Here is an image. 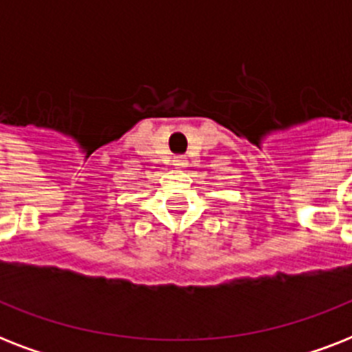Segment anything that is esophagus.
<instances>
[{
	"instance_id": "34e87169",
	"label": "esophagus",
	"mask_w": 352,
	"mask_h": 352,
	"mask_svg": "<svg viewBox=\"0 0 352 352\" xmlns=\"http://www.w3.org/2000/svg\"><path fill=\"white\" fill-rule=\"evenodd\" d=\"M186 164H188L186 157H177V159L173 160V166H175V168H184Z\"/></svg>"
}]
</instances>
